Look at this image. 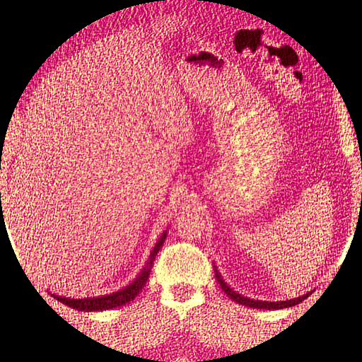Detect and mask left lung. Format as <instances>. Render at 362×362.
Masks as SVG:
<instances>
[{
	"mask_svg": "<svg viewBox=\"0 0 362 362\" xmlns=\"http://www.w3.org/2000/svg\"><path fill=\"white\" fill-rule=\"evenodd\" d=\"M214 272H216L217 282H219L223 293H227V296L232 298L233 301H237L238 305H243V306H248V308H253V309H284V308H290V306L300 305L301 301H305L306 298L309 296V293H306V295H303V296L295 298V300H286V301H259V300H251V298L242 296L240 293H237V291H233L230 286H228L226 282H223V279L221 277V274L217 272V269H214Z\"/></svg>",
	"mask_w": 362,
	"mask_h": 362,
	"instance_id": "obj_1",
	"label": "left lung"
}]
</instances>
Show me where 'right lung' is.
<instances>
[{"label":"right lung","instance_id":"right-lung-1","mask_svg":"<svg viewBox=\"0 0 362 362\" xmlns=\"http://www.w3.org/2000/svg\"><path fill=\"white\" fill-rule=\"evenodd\" d=\"M165 237H168V230L160 235L158 243L154 245L151 255H150V257H148V261L145 262V267L141 269L139 277H136L134 282L125 286V288L114 291V293H111V295H105V296H98V298L93 296V298H78V300H74V298H64V296H57V295H53V296L57 298V301H61L62 305H67L69 308L78 309V311H87V313L88 311H106V309L119 308V306L125 305V303L134 301V298L140 293L143 286H145V284L148 282V279H150V272H151L154 259H156V255L159 253L160 246L164 245Z\"/></svg>","mask_w":362,"mask_h":362}]
</instances>
